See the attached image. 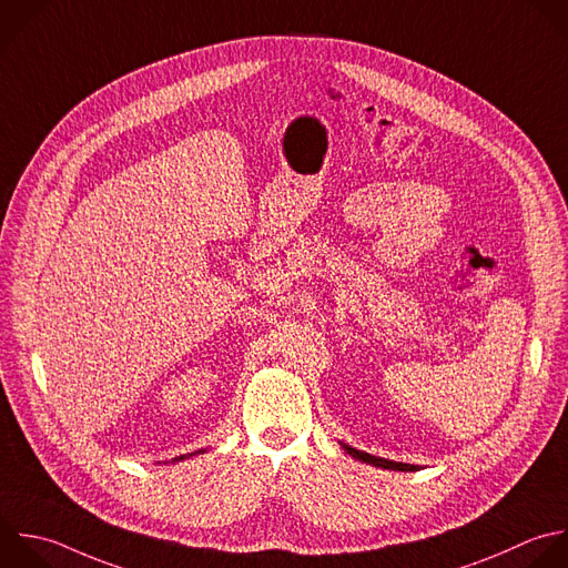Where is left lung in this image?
<instances>
[{"mask_svg":"<svg viewBox=\"0 0 568 568\" xmlns=\"http://www.w3.org/2000/svg\"><path fill=\"white\" fill-rule=\"evenodd\" d=\"M342 448H344L348 455H353L355 459H362V462L373 464V466H379V468H390V470H417V468H419V466H415V464H404V462H393V459H384V457L368 455V453L357 450V448H353V446H348V444H344V442H342Z\"/></svg>","mask_w":568,"mask_h":568,"instance_id":"left-lung-1","label":"left lung"}]
</instances>
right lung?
I'll use <instances>...</instances> for the list:
<instances>
[{
	"label": "right lung",
	"mask_w": 568,
	"mask_h": 568,
	"mask_svg": "<svg viewBox=\"0 0 568 568\" xmlns=\"http://www.w3.org/2000/svg\"><path fill=\"white\" fill-rule=\"evenodd\" d=\"M197 453H204V448H200V450H195V453H189V455H197ZM186 455H180V457H175L173 462H180V459H184Z\"/></svg>",
	"instance_id": "obj_1"
}]
</instances>
